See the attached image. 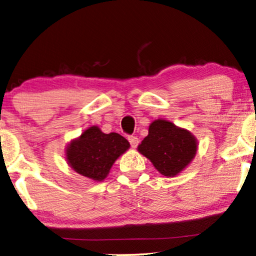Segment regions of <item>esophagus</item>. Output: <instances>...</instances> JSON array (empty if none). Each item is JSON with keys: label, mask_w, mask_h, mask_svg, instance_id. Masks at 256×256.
Returning a JSON list of instances; mask_svg holds the SVG:
<instances>
[{"label": "esophagus", "mask_w": 256, "mask_h": 256, "mask_svg": "<svg viewBox=\"0 0 256 256\" xmlns=\"http://www.w3.org/2000/svg\"><path fill=\"white\" fill-rule=\"evenodd\" d=\"M128 139V142H130V144H131L132 148H136V146L139 144V139L136 138V136H130Z\"/></svg>", "instance_id": "1"}]
</instances>
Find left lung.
I'll list each match as a JSON object with an SVG mask.
<instances>
[{"label":"left lung","instance_id":"obj_1","mask_svg":"<svg viewBox=\"0 0 256 256\" xmlns=\"http://www.w3.org/2000/svg\"><path fill=\"white\" fill-rule=\"evenodd\" d=\"M198 141L192 133L169 120H156L148 128V136L138 146L140 154L150 160L160 174L174 177L194 158Z\"/></svg>","mask_w":256,"mask_h":256}]
</instances>
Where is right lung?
Returning a JSON list of instances; mask_svg holds the SVG:
<instances>
[{
  "mask_svg": "<svg viewBox=\"0 0 256 256\" xmlns=\"http://www.w3.org/2000/svg\"><path fill=\"white\" fill-rule=\"evenodd\" d=\"M128 148V141L118 133L106 134L98 126H90L71 141L66 148V160L76 172L102 182L116 160Z\"/></svg>",
  "mask_w": 256,
  "mask_h": 256,
  "instance_id": "1",
  "label": "right lung"
}]
</instances>
